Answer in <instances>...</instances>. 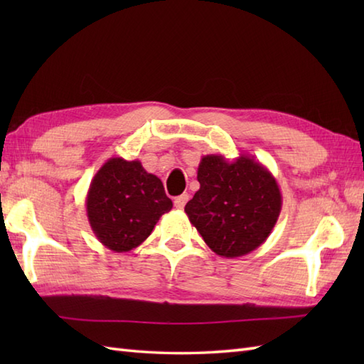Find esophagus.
Returning a JSON list of instances; mask_svg holds the SVG:
<instances>
[{
  "mask_svg": "<svg viewBox=\"0 0 364 364\" xmlns=\"http://www.w3.org/2000/svg\"><path fill=\"white\" fill-rule=\"evenodd\" d=\"M188 200H189V194H181V196L175 197V200H173V205H175L176 210H183L184 205L188 203Z\"/></svg>",
  "mask_w": 364,
  "mask_h": 364,
  "instance_id": "1",
  "label": "esophagus"
}]
</instances>
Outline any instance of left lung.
<instances>
[{
    "mask_svg": "<svg viewBox=\"0 0 364 364\" xmlns=\"http://www.w3.org/2000/svg\"><path fill=\"white\" fill-rule=\"evenodd\" d=\"M200 189L184 206L192 225L223 258L253 252L272 233L282 192L269 168L249 154L228 161L206 154L197 170Z\"/></svg>",
    "mask_w": 364,
    "mask_h": 364,
    "instance_id": "1",
    "label": "left lung"
}]
</instances>
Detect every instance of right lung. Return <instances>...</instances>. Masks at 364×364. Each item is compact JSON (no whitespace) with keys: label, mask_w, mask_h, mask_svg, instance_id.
I'll return each mask as SVG.
<instances>
[{"label":"right lung","mask_w":364,"mask_h":364,"mask_svg":"<svg viewBox=\"0 0 364 364\" xmlns=\"http://www.w3.org/2000/svg\"><path fill=\"white\" fill-rule=\"evenodd\" d=\"M172 200L141 161L111 158L92 178L86 197L90 228L106 249L123 253L141 245Z\"/></svg>","instance_id":"obj_1"}]
</instances>
